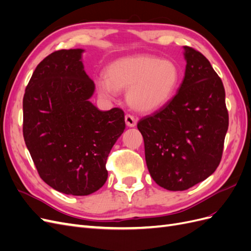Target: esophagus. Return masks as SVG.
Instances as JSON below:
<instances>
[{
	"label": "esophagus",
	"mask_w": 251,
	"mask_h": 251,
	"mask_svg": "<svg viewBox=\"0 0 251 251\" xmlns=\"http://www.w3.org/2000/svg\"><path fill=\"white\" fill-rule=\"evenodd\" d=\"M125 120H126V125L130 127H133L137 124V119H136L131 114H126L125 116Z\"/></svg>",
	"instance_id": "1"
}]
</instances>
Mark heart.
I'll list each match as a JSON object with an SVG mask.
<instances>
[{"mask_svg": "<svg viewBox=\"0 0 251 251\" xmlns=\"http://www.w3.org/2000/svg\"><path fill=\"white\" fill-rule=\"evenodd\" d=\"M179 77L178 67L171 59L133 55L114 60L105 75H100L95 82L102 97L113 100L118 90H127L126 100L132 108L151 112L171 100Z\"/></svg>", "mask_w": 251, "mask_h": 251, "instance_id": "obj_1", "label": "heart"}]
</instances>
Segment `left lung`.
I'll return each mask as SVG.
<instances>
[{"label":"left lung","instance_id":"8db88e82","mask_svg":"<svg viewBox=\"0 0 251 251\" xmlns=\"http://www.w3.org/2000/svg\"><path fill=\"white\" fill-rule=\"evenodd\" d=\"M183 49L186 67L178 92L137 125L151 178L174 192L188 189L217 170L228 130L221 78L202 53Z\"/></svg>","mask_w":251,"mask_h":251}]
</instances>
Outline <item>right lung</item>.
Wrapping results in <instances>:
<instances>
[{
    "instance_id": "add662e5",
    "label": "right lung",
    "mask_w": 251,
    "mask_h": 251,
    "mask_svg": "<svg viewBox=\"0 0 251 251\" xmlns=\"http://www.w3.org/2000/svg\"><path fill=\"white\" fill-rule=\"evenodd\" d=\"M82 49L58 50L37 65L23 98V135L40 177L55 191L88 196L107 181L105 163L126 128L119 108L90 101L95 85Z\"/></svg>"
}]
</instances>
